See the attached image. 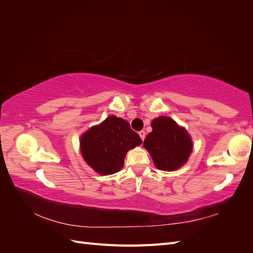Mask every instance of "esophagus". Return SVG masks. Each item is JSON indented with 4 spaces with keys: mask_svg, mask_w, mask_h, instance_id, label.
<instances>
[{
    "mask_svg": "<svg viewBox=\"0 0 253 253\" xmlns=\"http://www.w3.org/2000/svg\"><path fill=\"white\" fill-rule=\"evenodd\" d=\"M138 134H139V136H140V138H141L142 140H144V138H145V132H144V131H140Z\"/></svg>",
    "mask_w": 253,
    "mask_h": 253,
    "instance_id": "esophagus-1",
    "label": "esophagus"
}]
</instances>
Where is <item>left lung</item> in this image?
I'll return each instance as SVG.
<instances>
[{"instance_id": "8db88e82", "label": "left lung", "mask_w": 253, "mask_h": 253, "mask_svg": "<svg viewBox=\"0 0 253 253\" xmlns=\"http://www.w3.org/2000/svg\"><path fill=\"white\" fill-rule=\"evenodd\" d=\"M153 131L143 141L157 169L174 171L185 164L192 152V141L185 128L169 117L152 121Z\"/></svg>"}]
</instances>
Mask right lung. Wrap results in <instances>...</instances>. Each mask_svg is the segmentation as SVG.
<instances>
[{
  "instance_id": "add662e5",
  "label": "right lung",
  "mask_w": 253,
  "mask_h": 253,
  "mask_svg": "<svg viewBox=\"0 0 253 253\" xmlns=\"http://www.w3.org/2000/svg\"><path fill=\"white\" fill-rule=\"evenodd\" d=\"M141 142L127 121L110 116L82 135L81 154L96 172L110 175L122 169L126 152Z\"/></svg>"
}]
</instances>
